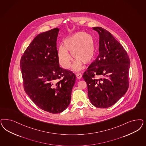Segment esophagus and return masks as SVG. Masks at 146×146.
<instances>
[{
	"label": "esophagus",
	"instance_id": "obj_1",
	"mask_svg": "<svg viewBox=\"0 0 146 146\" xmlns=\"http://www.w3.org/2000/svg\"><path fill=\"white\" fill-rule=\"evenodd\" d=\"M76 76L77 78V79H79V80L82 78V74H81L80 73H77V74H76Z\"/></svg>",
	"mask_w": 146,
	"mask_h": 146
}]
</instances>
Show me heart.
<instances>
[{"label":"heart","instance_id":"b5f03b06","mask_svg":"<svg viewBox=\"0 0 146 146\" xmlns=\"http://www.w3.org/2000/svg\"><path fill=\"white\" fill-rule=\"evenodd\" d=\"M95 42L93 36L83 32L74 34L64 40V46L58 48L57 55L60 65L65 69L70 68L72 54L75 58L72 65L74 70H80L83 63L89 64L93 61L95 55Z\"/></svg>","mask_w":146,"mask_h":146}]
</instances>
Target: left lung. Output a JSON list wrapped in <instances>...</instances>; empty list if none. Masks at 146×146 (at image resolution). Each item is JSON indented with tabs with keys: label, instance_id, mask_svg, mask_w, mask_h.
<instances>
[{
	"label": "left lung",
	"instance_id": "obj_1",
	"mask_svg": "<svg viewBox=\"0 0 146 146\" xmlns=\"http://www.w3.org/2000/svg\"><path fill=\"white\" fill-rule=\"evenodd\" d=\"M99 36V54L84 72L90 102L98 108H108L127 92L130 60L122 45L107 30L94 27ZM98 75L100 79H96Z\"/></svg>",
	"mask_w": 146,
	"mask_h": 146
}]
</instances>
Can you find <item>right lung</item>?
<instances>
[{
  "mask_svg": "<svg viewBox=\"0 0 146 146\" xmlns=\"http://www.w3.org/2000/svg\"><path fill=\"white\" fill-rule=\"evenodd\" d=\"M59 28L38 34L20 60L24 90L39 108L61 113L70 103L76 75L60 66L56 47Z\"/></svg>",
  "mask_w": 146,
  "mask_h": 146,
  "instance_id": "obj_1",
  "label": "right lung"
}]
</instances>
